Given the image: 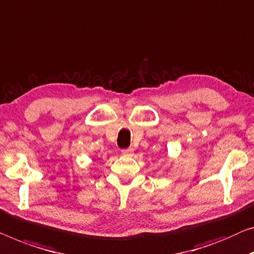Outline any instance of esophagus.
Returning a JSON list of instances; mask_svg holds the SVG:
<instances>
[{
  "instance_id": "1",
  "label": "esophagus",
  "mask_w": 254,
  "mask_h": 254,
  "mask_svg": "<svg viewBox=\"0 0 254 254\" xmlns=\"http://www.w3.org/2000/svg\"><path fill=\"white\" fill-rule=\"evenodd\" d=\"M122 154L124 155V156H132V154H133V149L132 148L122 149Z\"/></svg>"
}]
</instances>
